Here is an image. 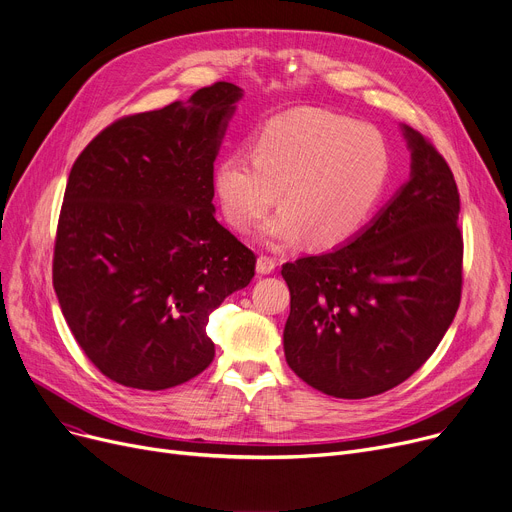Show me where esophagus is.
Segmentation results:
<instances>
[{"label":"esophagus","instance_id":"34e87169","mask_svg":"<svg viewBox=\"0 0 512 512\" xmlns=\"http://www.w3.org/2000/svg\"><path fill=\"white\" fill-rule=\"evenodd\" d=\"M276 265H278V261L274 257L259 255V259H257V274L267 276V274H271V271L276 269Z\"/></svg>","mask_w":512,"mask_h":512}]
</instances>
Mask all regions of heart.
I'll use <instances>...</instances> for the list:
<instances>
[{
  "label": "heart",
  "mask_w": 512,
  "mask_h": 512,
  "mask_svg": "<svg viewBox=\"0 0 512 512\" xmlns=\"http://www.w3.org/2000/svg\"><path fill=\"white\" fill-rule=\"evenodd\" d=\"M251 156L218 162L216 195L228 224L243 234L280 195L284 208L261 230L276 247L309 234L319 247L348 241L377 208L391 166L377 129L319 109L271 119L255 135Z\"/></svg>",
  "instance_id": "obj_1"
}]
</instances>
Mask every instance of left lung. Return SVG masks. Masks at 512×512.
I'll return each instance as SVG.
<instances>
[{
	"label": "left lung",
	"mask_w": 512,
	"mask_h": 512,
	"mask_svg": "<svg viewBox=\"0 0 512 512\" xmlns=\"http://www.w3.org/2000/svg\"><path fill=\"white\" fill-rule=\"evenodd\" d=\"M401 129L410 181L348 245L282 265L286 362L325 395L364 399L410 379L461 302L457 183L424 135Z\"/></svg>",
	"instance_id": "1"
}]
</instances>
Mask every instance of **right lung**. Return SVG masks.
<instances>
[{
  "label": "right lung",
  "mask_w": 512,
  "mask_h": 512,
  "mask_svg": "<svg viewBox=\"0 0 512 512\" xmlns=\"http://www.w3.org/2000/svg\"><path fill=\"white\" fill-rule=\"evenodd\" d=\"M243 90L129 115L84 148L67 179L53 255L61 313L88 360L144 391L214 360L206 327L255 276V253L214 216V160Z\"/></svg>",
  "instance_id": "1"
}]
</instances>
